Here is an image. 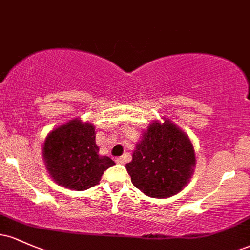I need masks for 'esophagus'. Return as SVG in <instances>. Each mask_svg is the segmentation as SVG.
<instances>
[{
  "label": "esophagus",
  "mask_w": 250,
  "mask_h": 250,
  "mask_svg": "<svg viewBox=\"0 0 250 250\" xmlns=\"http://www.w3.org/2000/svg\"><path fill=\"white\" fill-rule=\"evenodd\" d=\"M115 161H116V163H119V165H123V163H125V157H123V156L116 157Z\"/></svg>",
  "instance_id": "1"
}]
</instances>
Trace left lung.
<instances>
[{"label": "left lung", "instance_id": "obj_1", "mask_svg": "<svg viewBox=\"0 0 250 250\" xmlns=\"http://www.w3.org/2000/svg\"><path fill=\"white\" fill-rule=\"evenodd\" d=\"M195 153L189 137L174 123L155 121L136 145L133 161L125 165L131 182L151 197H170L193 174Z\"/></svg>", "mask_w": 250, "mask_h": 250}]
</instances>
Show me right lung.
<instances>
[{
    "instance_id": "add662e5",
    "label": "right lung",
    "mask_w": 250,
    "mask_h": 250,
    "mask_svg": "<svg viewBox=\"0 0 250 250\" xmlns=\"http://www.w3.org/2000/svg\"><path fill=\"white\" fill-rule=\"evenodd\" d=\"M43 157L55 182L75 190L99 185L103 171L115 165L110 157L99 155L93 125L79 120L48 135L43 145Z\"/></svg>"
}]
</instances>
